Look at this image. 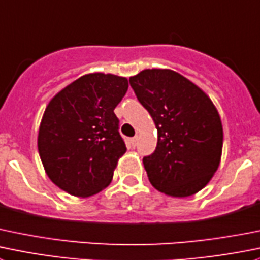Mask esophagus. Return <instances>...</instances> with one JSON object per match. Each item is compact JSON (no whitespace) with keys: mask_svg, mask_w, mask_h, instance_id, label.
Here are the masks:
<instances>
[{"mask_svg":"<svg viewBox=\"0 0 260 260\" xmlns=\"http://www.w3.org/2000/svg\"><path fill=\"white\" fill-rule=\"evenodd\" d=\"M131 143H132L133 147H136V146H137V143H138V136H135L133 138H131Z\"/></svg>","mask_w":260,"mask_h":260,"instance_id":"1","label":"esophagus"}]
</instances>
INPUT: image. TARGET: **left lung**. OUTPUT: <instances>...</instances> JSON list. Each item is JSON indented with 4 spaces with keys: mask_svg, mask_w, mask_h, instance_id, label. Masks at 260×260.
<instances>
[{
    "mask_svg": "<svg viewBox=\"0 0 260 260\" xmlns=\"http://www.w3.org/2000/svg\"><path fill=\"white\" fill-rule=\"evenodd\" d=\"M129 84L157 129L156 150L143 157L148 180L171 197L193 196L221 161L222 123L212 100L171 70H143Z\"/></svg>",
    "mask_w": 260,
    "mask_h": 260,
    "instance_id": "left-lung-1",
    "label": "left lung"
}]
</instances>
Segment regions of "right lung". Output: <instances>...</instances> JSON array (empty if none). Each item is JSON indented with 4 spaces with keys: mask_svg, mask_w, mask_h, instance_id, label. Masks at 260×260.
I'll return each instance as SVG.
<instances>
[{
    "mask_svg": "<svg viewBox=\"0 0 260 260\" xmlns=\"http://www.w3.org/2000/svg\"><path fill=\"white\" fill-rule=\"evenodd\" d=\"M128 90L125 77L89 74L60 90L43 114L38 151L50 180L75 197L107 188L127 151L114 109Z\"/></svg>",
    "mask_w": 260,
    "mask_h": 260,
    "instance_id": "add662e5",
    "label": "right lung"
}]
</instances>
